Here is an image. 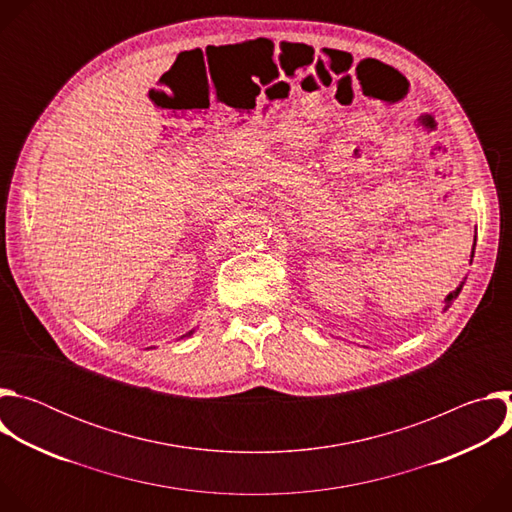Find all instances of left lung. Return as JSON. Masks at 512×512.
<instances>
[{
	"label": "left lung",
	"mask_w": 512,
	"mask_h": 512,
	"mask_svg": "<svg viewBox=\"0 0 512 512\" xmlns=\"http://www.w3.org/2000/svg\"><path fill=\"white\" fill-rule=\"evenodd\" d=\"M474 247H476V239H474V245H472V257H474ZM462 291V283H460V287H456V291H452V294H448V298H446V306H444V310H448L452 304H454V300L458 298V294Z\"/></svg>",
	"instance_id": "1"
}]
</instances>
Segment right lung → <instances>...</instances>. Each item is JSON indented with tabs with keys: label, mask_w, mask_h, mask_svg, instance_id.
Wrapping results in <instances>:
<instances>
[{
	"label": "right lung",
	"mask_w": 512,
	"mask_h": 512,
	"mask_svg": "<svg viewBox=\"0 0 512 512\" xmlns=\"http://www.w3.org/2000/svg\"><path fill=\"white\" fill-rule=\"evenodd\" d=\"M192 332H194V330H190V332H188V334H184V336H190V334H192Z\"/></svg>",
	"instance_id": "1"
}]
</instances>
